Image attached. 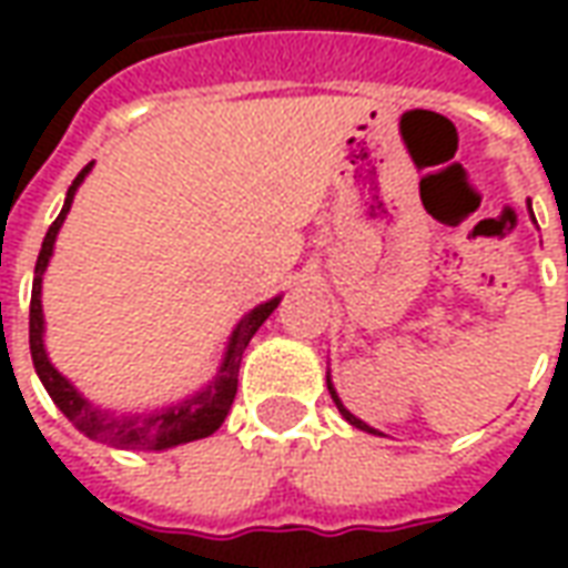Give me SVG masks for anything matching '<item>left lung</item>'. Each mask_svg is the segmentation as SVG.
Segmentation results:
<instances>
[{
  "instance_id": "obj_1",
  "label": "left lung",
  "mask_w": 568,
  "mask_h": 568,
  "mask_svg": "<svg viewBox=\"0 0 568 568\" xmlns=\"http://www.w3.org/2000/svg\"><path fill=\"white\" fill-rule=\"evenodd\" d=\"M328 389H332V383H328ZM332 398H334V405H337V410H341V414H344V417L349 419V423H353V426H356V428H362V432H374V428H371V426H365V423H362V419H356V417H353V414H349V410H346V407L341 405V398H337V393H334V389H332Z\"/></svg>"
}]
</instances>
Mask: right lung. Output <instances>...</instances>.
Segmentation results:
<instances>
[{
  "instance_id": "add662e5",
  "label": "right lung",
  "mask_w": 568,
  "mask_h": 568,
  "mask_svg": "<svg viewBox=\"0 0 568 568\" xmlns=\"http://www.w3.org/2000/svg\"><path fill=\"white\" fill-rule=\"evenodd\" d=\"M88 170H91V163H88V166L75 175V182L69 185L67 203H63V210H60V215L54 219V224L48 227L42 252H39V261H36V280H32L30 297V353L32 365H36V374L42 377L44 389L54 398V405L60 407L88 438L103 440L109 447H121V450H163V447H175V444L206 438V435H212L215 428L222 426L224 417H227V410L234 405L236 374H240L243 349H246L248 341H252V334L261 328V322L267 320L273 310H276L280 297H273L267 304L255 307L246 320L236 325L219 377H215L203 393L194 395V398H187V402L170 407V410H161V414H151V417H145V414H142V417H109L103 410L91 407V402H84V398L69 386L67 377L57 374L54 365L44 356L42 344V273L44 267H48L51 252H54L57 231H60V224L67 219L69 206H72L75 187L81 185V179L88 175Z\"/></svg>"
}]
</instances>
